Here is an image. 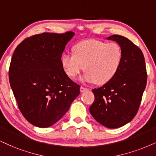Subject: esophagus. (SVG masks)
<instances>
[{"label":"esophagus","mask_w":156,"mask_h":156,"mask_svg":"<svg viewBox=\"0 0 156 156\" xmlns=\"http://www.w3.org/2000/svg\"><path fill=\"white\" fill-rule=\"evenodd\" d=\"M89 90L88 88L82 87V86H81V87H80V92H81V93H83V92H84V91H87V90Z\"/></svg>","instance_id":"34e87169"}]
</instances>
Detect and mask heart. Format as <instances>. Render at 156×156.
<instances>
[{"label": "heart", "instance_id": "1", "mask_svg": "<svg viewBox=\"0 0 156 156\" xmlns=\"http://www.w3.org/2000/svg\"><path fill=\"white\" fill-rule=\"evenodd\" d=\"M122 59L123 51L118 43L90 39L76 43L73 53H63L61 61L69 77H74L84 69L85 81L103 84L114 77Z\"/></svg>", "mask_w": 156, "mask_h": 156}]
</instances>
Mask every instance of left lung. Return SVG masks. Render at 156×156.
<instances>
[{
  "label": "left lung",
  "instance_id": "left-lung-1",
  "mask_svg": "<svg viewBox=\"0 0 156 156\" xmlns=\"http://www.w3.org/2000/svg\"><path fill=\"white\" fill-rule=\"evenodd\" d=\"M108 39L121 46L122 62L112 80L93 90L95 101L90 112L100 124L114 129L131 122L137 114L147 84V72L143 53L137 45L119 34Z\"/></svg>",
  "mask_w": 156,
  "mask_h": 156
}]
</instances>
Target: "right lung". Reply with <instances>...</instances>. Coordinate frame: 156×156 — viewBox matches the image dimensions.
<instances>
[{
	"label": "right lung",
	"instance_id": "add662e5",
	"mask_svg": "<svg viewBox=\"0 0 156 156\" xmlns=\"http://www.w3.org/2000/svg\"><path fill=\"white\" fill-rule=\"evenodd\" d=\"M74 33L42 34L29 37L15 49L9 71L19 109L29 122L49 127L61 119L80 93L61 64L65 46Z\"/></svg>",
	"mask_w": 156,
	"mask_h": 156
}]
</instances>
